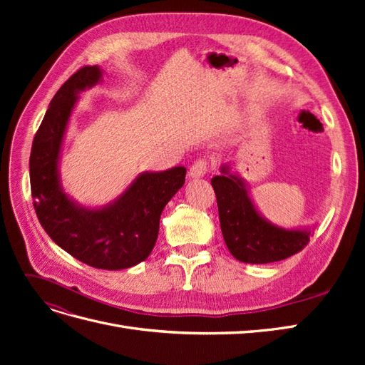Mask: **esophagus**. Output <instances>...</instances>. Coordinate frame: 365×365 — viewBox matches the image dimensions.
<instances>
[{"instance_id":"obj_1","label":"esophagus","mask_w":365,"mask_h":365,"mask_svg":"<svg viewBox=\"0 0 365 365\" xmlns=\"http://www.w3.org/2000/svg\"><path fill=\"white\" fill-rule=\"evenodd\" d=\"M208 172V163L205 160H197L192 164V168L189 170L190 178H201Z\"/></svg>"}]
</instances>
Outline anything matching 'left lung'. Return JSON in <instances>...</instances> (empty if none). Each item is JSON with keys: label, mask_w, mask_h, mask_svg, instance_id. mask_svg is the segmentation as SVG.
<instances>
[{"label": "left lung", "mask_w": 365, "mask_h": 365, "mask_svg": "<svg viewBox=\"0 0 365 365\" xmlns=\"http://www.w3.org/2000/svg\"><path fill=\"white\" fill-rule=\"evenodd\" d=\"M212 185L224 240L237 260L272 263L294 256L307 245L309 230H284L259 215L244 180L231 173L228 164L212 178Z\"/></svg>", "instance_id": "obj_1"}]
</instances>
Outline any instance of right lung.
<instances>
[{"label":"right lung","mask_w":365,"mask_h":365,"mask_svg":"<svg viewBox=\"0 0 365 365\" xmlns=\"http://www.w3.org/2000/svg\"><path fill=\"white\" fill-rule=\"evenodd\" d=\"M102 81V70L83 67L65 82L33 138L30 185L35 212L54 244L98 269L117 271L146 260L160 231L163 210L184 185L185 168L138 175L115 201L86 208L63 192L59 178L62 140L81 91Z\"/></svg>","instance_id":"right-lung-1"}]
</instances>
